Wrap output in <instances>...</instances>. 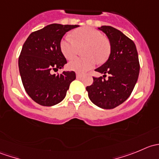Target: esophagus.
<instances>
[{
  "mask_svg": "<svg viewBox=\"0 0 159 159\" xmlns=\"http://www.w3.org/2000/svg\"><path fill=\"white\" fill-rule=\"evenodd\" d=\"M76 77L78 78H81L82 77V74L79 73V72H76Z\"/></svg>",
  "mask_w": 159,
  "mask_h": 159,
  "instance_id": "1",
  "label": "esophagus"
}]
</instances>
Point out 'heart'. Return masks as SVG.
<instances>
[{"mask_svg":"<svg viewBox=\"0 0 159 159\" xmlns=\"http://www.w3.org/2000/svg\"><path fill=\"white\" fill-rule=\"evenodd\" d=\"M74 41L66 36L61 41L60 49L68 60H71L82 48V54L85 57L76 58L68 64L71 70L83 73L93 68L96 62L102 63L108 59L111 52L110 43L98 30L84 27L72 33Z\"/></svg>","mask_w":159,"mask_h":159,"instance_id":"1","label":"heart"}]
</instances>
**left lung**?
Segmentation results:
<instances>
[{
	"instance_id": "obj_1",
	"label": "left lung",
	"mask_w": 159,
	"mask_h": 159,
	"mask_svg": "<svg viewBox=\"0 0 159 159\" xmlns=\"http://www.w3.org/2000/svg\"><path fill=\"white\" fill-rule=\"evenodd\" d=\"M109 40L111 53L108 61L96 71L110 75L105 80L93 77V84L86 88L90 100L99 108L111 109L122 104L132 92L140 70L136 46L119 30L111 26L98 28Z\"/></svg>"
}]
</instances>
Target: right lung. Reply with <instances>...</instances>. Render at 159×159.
<instances>
[{
    "label": "right lung",
    "mask_w": 159,
    "mask_h": 159,
    "mask_svg": "<svg viewBox=\"0 0 159 159\" xmlns=\"http://www.w3.org/2000/svg\"><path fill=\"white\" fill-rule=\"evenodd\" d=\"M79 25L51 24L32 32L22 47L18 59L20 78L32 100L43 106H53L65 98L75 71L51 74L64 68L66 58L60 49L65 33Z\"/></svg>",
    "instance_id": "1"
}]
</instances>
